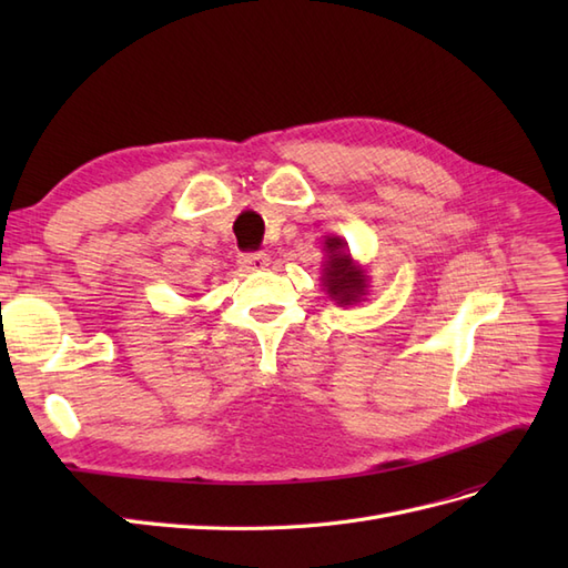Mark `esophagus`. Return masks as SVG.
Listing matches in <instances>:
<instances>
[{
  "instance_id": "esophagus-1",
  "label": "esophagus",
  "mask_w": 568,
  "mask_h": 568,
  "mask_svg": "<svg viewBox=\"0 0 568 568\" xmlns=\"http://www.w3.org/2000/svg\"><path fill=\"white\" fill-rule=\"evenodd\" d=\"M239 265H242L244 270L248 272H255V270H265L270 265V255L265 251H255V253H244L242 257H239Z\"/></svg>"
}]
</instances>
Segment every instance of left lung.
I'll return each mask as SVG.
<instances>
[{
	"instance_id": "8db88e82",
	"label": "left lung",
	"mask_w": 568,
	"mask_h": 568,
	"mask_svg": "<svg viewBox=\"0 0 568 568\" xmlns=\"http://www.w3.org/2000/svg\"><path fill=\"white\" fill-rule=\"evenodd\" d=\"M326 248H329V263L324 267V286L329 296L336 298L341 305L355 303L365 291V274L355 270L348 253H341L343 242L341 239H326Z\"/></svg>"
}]
</instances>
